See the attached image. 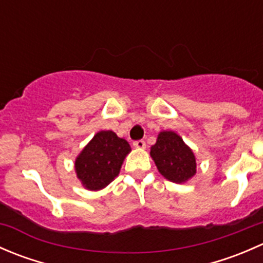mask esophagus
<instances>
[{"mask_svg":"<svg viewBox=\"0 0 263 263\" xmlns=\"http://www.w3.org/2000/svg\"><path fill=\"white\" fill-rule=\"evenodd\" d=\"M134 146L137 148H145V146H146V142H145L144 140H136V141H134Z\"/></svg>","mask_w":263,"mask_h":263,"instance_id":"1","label":"esophagus"}]
</instances>
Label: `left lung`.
I'll return each instance as SVG.
<instances>
[{
	"label": "left lung",
	"instance_id": "8db88e82",
	"mask_svg": "<svg viewBox=\"0 0 263 263\" xmlns=\"http://www.w3.org/2000/svg\"><path fill=\"white\" fill-rule=\"evenodd\" d=\"M150 154L160 174L168 181L182 183L195 176V155L181 136L174 132H160L156 144L151 146Z\"/></svg>",
	"mask_w": 263,
	"mask_h": 263
}]
</instances>
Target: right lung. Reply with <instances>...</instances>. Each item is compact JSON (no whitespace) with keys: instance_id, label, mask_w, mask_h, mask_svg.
Returning <instances> with one entry per match:
<instances>
[{"instance_id":"add662e5","label":"right lung","mask_w":263,"mask_h":263,"mask_svg":"<svg viewBox=\"0 0 263 263\" xmlns=\"http://www.w3.org/2000/svg\"><path fill=\"white\" fill-rule=\"evenodd\" d=\"M129 151L128 142L113 131L98 132L76 159L78 178L87 190H102L118 176Z\"/></svg>"}]
</instances>
